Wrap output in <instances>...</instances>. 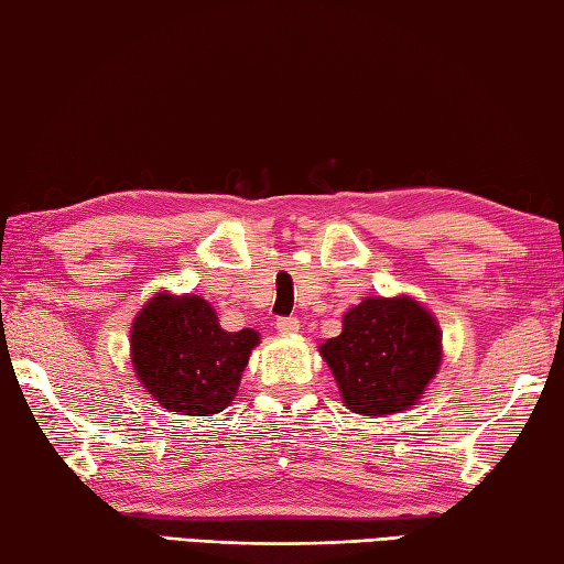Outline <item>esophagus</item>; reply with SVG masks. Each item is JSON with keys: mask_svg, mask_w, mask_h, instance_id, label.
Masks as SVG:
<instances>
[{"mask_svg": "<svg viewBox=\"0 0 564 564\" xmlns=\"http://www.w3.org/2000/svg\"><path fill=\"white\" fill-rule=\"evenodd\" d=\"M275 329L281 335H295L301 329V319L297 317H275Z\"/></svg>", "mask_w": 564, "mask_h": 564, "instance_id": "34e87169", "label": "esophagus"}]
</instances>
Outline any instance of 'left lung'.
Segmentation results:
<instances>
[{"label": "left lung", "mask_w": 564, "mask_h": 564, "mask_svg": "<svg viewBox=\"0 0 564 564\" xmlns=\"http://www.w3.org/2000/svg\"><path fill=\"white\" fill-rule=\"evenodd\" d=\"M319 347L355 413L391 415L415 405L440 367V327L411 297H367Z\"/></svg>", "instance_id": "left-lung-1"}]
</instances>
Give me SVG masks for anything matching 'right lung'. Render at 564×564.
I'll return each instance as SVG.
<instances>
[{
  "instance_id": "right-lung-1",
  "label": "right lung",
  "mask_w": 564,
  "mask_h": 564,
  "mask_svg": "<svg viewBox=\"0 0 564 564\" xmlns=\"http://www.w3.org/2000/svg\"><path fill=\"white\" fill-rule=\"evenodd\" d=\"M257 345L253 329L219 327L213 307L197 295L151 297L131 327L139 381L163 408L181 415L225 411Z\"/></svg>"
}]
</instances>
